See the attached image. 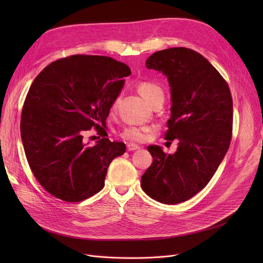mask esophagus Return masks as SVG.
<instances>
[{"label": "esophagus", "instance_id": "obj_1", "mask_svg": "<svg viewBox=\"0 0 263 263\" xmlns=\"http://www.w3.org/2000/svg\"><path fill=\"white\" fill-rule=\"evenodd\" d=\"M141 147L139 145H135V144H128L127 145V150L128 151H134V150H137L140 149Z\"/></svg>", "mask_w": 263, "mask_h": 263}]
</instances>
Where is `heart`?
Masks as SVG:
<instances>
[{"label": "heart", "mask_w": 263, "mask_h": 263, "mask_svg": "<svg viewBox=\"0 0 263 263\" xmlns=\"http://www.w3.org/2000/svg\"><path fill=\"white\" fill-rule=\"evenodd\" d=\"M137 90H139L141 96L148 103L153 102L158 96L163 95L162 89L157 84H155V83H153V82H148V81L140 82L139 84H137ZM151 131H153V128H150V127L130 126V127L124 128L121 131L120 136L122 137V139L127 140V141L141 143L147 139L148 133Z\"/></svg>", "instance_id": "1"}]
</instances>
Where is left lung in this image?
I'll list each match as a JSON object with an SVG mask.
<instances>
[{
    "mask_svg": "<svg viewBox=\"0 0 263 263\" xmlns=\"http://www.w3.org/2000/svg\"><path fill=\"white\" fill-rule=\"evenodd\" d=\"M146 67L168 79L173 105L165 139L179 143L174 155L148 146L154 162L141 185L153 199L175 204L201 191L223 161L232 136V98L225 79L194 50L158 51Z\"/></svg>",
    "mask_w": 263,
    "mask_h": 263,
    "instance_id": "obj_1",
    "label": "left lung"
}]
</instances>
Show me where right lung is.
<instances>
[{
	"label": "right lung",
	"instance_id": "add662e5",
	"mask_svg": "<svg viewBox=\"0 0 263 263\" xmlns=\"http://www.w3.org/2000/svg\"><path fill=\"white\" fill-rule=\"evenodd\" d=\"M130 68L99 55H71L48 65L29 89L21 113V139L32 173L54 197L79 202L104 186L109 163L126 151L103 127ZM95 127V146L82 134Z\"/></svg>",
	"mask_w": 263,
	"mask_h": 263
}]
</instances>
